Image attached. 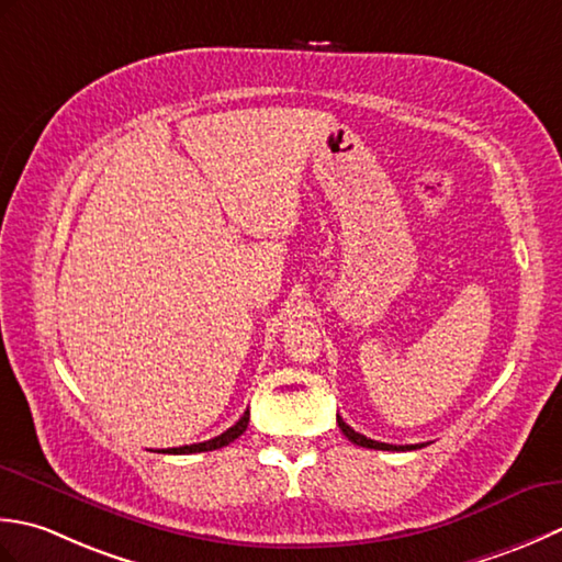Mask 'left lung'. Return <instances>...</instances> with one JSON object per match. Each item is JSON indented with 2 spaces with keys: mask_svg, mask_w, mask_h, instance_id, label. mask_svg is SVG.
<instances>
[{
  "mask_svg": "<svg viewBox=\"0 0 562 562\" xmlns=\"http://www.w3.org/2000/svg\"><path fill=\"white\" fill-rule=\"evenodd\" d=\"M337 425H339V429H341V434H345V437L349 439V441H353L357 446H363V449H375V451H412V449H422V446L425 443H407V446H395V443H383V441H373V439H369V437H363V434H359V431H353L345 419H341L339 415H337Z\"/></svg>",
  "mask_w": 562,
  "mask_h": 562,
  "instance_id": "left-lung-1",
  "label": "left lung"
}]
</instances>
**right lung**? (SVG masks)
<instances>
[{
	"mask_svg": "<svg viewBox=\"0 0 562 562\" xmlns=\"http://www.w3.org/2000/svg\"><path fill=\"white\" fill-rule=\"evenodd\" d=\"M249 425V409L245 412L243 417H239V422H235V425L223 431L221 437L215 439H209V441H201V443H191V446H179V449H167L162 453H201V451H215V449H223V446L233 443L237 437H243L245 429Z\"/></svg>",
	"mask_w": 562,
	"mask_h": 562,
	"instance_id": "right-lung-1",
	"label": "right lung"
}]
</instances>
